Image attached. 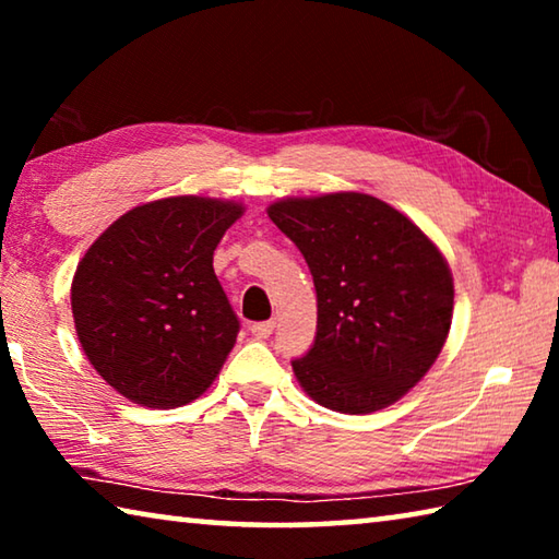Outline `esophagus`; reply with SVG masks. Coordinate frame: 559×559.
<instances>
[{"mask_svg": "<svg viewBox=\"0 0 559 559\" xmlns=\"http://www.w3.org/2000/svg\"><path fill=\"white\" fill-rule=\"evenodd\" d=\"M273 328H276V323H273V320H261V323H253L249 330H251V333L257 335L259 340H266V337H271Z\"/></svg>", "mask_w": 559, "mask_h": 559, "instance_id": "obj_1", "label": "esophagus"}]
</instances>
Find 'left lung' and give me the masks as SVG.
Instances as JSON below:
<instances>
[{
	"label": "left lung",
	"mask_w": 559,
	"mask_h": 559,
	"mask_svg": "<svg viewBox=\"0 0 559 559\" xmlns=\"http://www.w3.org/2000/svg\"><path fill=\"white\" fill-rule=\"evenodd\" d=\"M313 273L318 333L293 372L308 396L370 414L429 372L447 343L453 278L412 219L382 200L335 192L269 206Z\"/></svg>",
	"instance_id": "left-lung-1"
}]
</instances>
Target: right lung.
<instances>
[{"instance_id":"right-lung-1","label":"right lung","mask_w":559,"mask_h":559,"mask_svg":"<svg viewBox=\"0 0 559 559\" xmlns=\"http://www.w3.org/2000/svg\"><path fill=\"white\" fill-rule=\"evenodd\" d=\"M236 202L167 197L122 214L75 269L73 323L96 372L126 400L173 409L219 374L239 335L214 249Z\"/></svg>"}]
</instances>
